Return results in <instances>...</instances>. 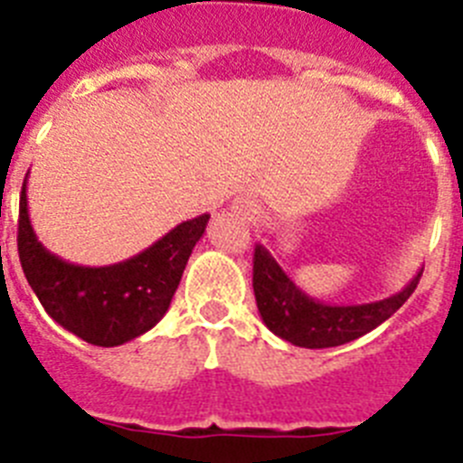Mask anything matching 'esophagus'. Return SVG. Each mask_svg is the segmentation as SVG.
Segmentation results:
<instances>
[{"label": "esophagus", "mask_w": 463, "mask_h": 463, "mask_svg": "<svg viewBox=\"0 0 463 463\" xmlns=\"http://www.w3.org/2000/svg\"><path fill=\"white\" fill-rule=\"evenodd\" d=\"M234 211H236V213L245 215L248 220H257V218H260V213H261V206L257 203V199L239 197L234 202Z\"/></svg>", "instance_id": "esophagus-1"}]
</instances>
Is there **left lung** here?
<instances>
[{"label":"left lung","mask_w":463,"mask_h":463,"mask_svg":"<svg viewBox=\"0 0 463 463\" xmlns=\"http://www.w3.org/2000/svg\"><path fill=\"white\" fill-rule=\"evenodd\" d=\"M254 298L266 328L305 349H328L363 337L409 300L420 282L415 275L404 289L383 300L363 305H328L305 294L294 279L284 273L266 248H254Z\"/></svg>","instance_id":"1"}]
</instances>
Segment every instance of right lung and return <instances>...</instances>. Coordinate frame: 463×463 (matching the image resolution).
<instances>
[{
  "label": "right lung",
  "instance_id": "right-lung-1",
  "mask_svg": "<svg viewBox=\"0 0 463 463\" xmlns=\"http://www.w3.org/2000/svg\"><path fill=\"white\" fill-rule=\"evenodd\" d=\"M209 213L185 220L139 254L109 266H78L50 252L32 227L27 181L20 193L18 252L24 278L50 317L96 346H118L154 328L169 309Z\"/></svg>",
  "mask_w": 463,
  "mask_h": 463
}]
</instances>
